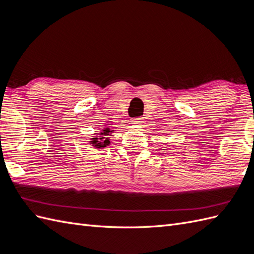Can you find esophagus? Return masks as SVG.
Wrapping results in <instances>:
<instances>
[{"label": "esophagus", "mask_w": 254, "mask_h": 254, "mask_svg": "<svg viewBox=\"0 0 254 254\" xmlns=\"http://www.w3.org/2000/svg\"><path fill=\"white\" fill-rule=\"evenodd\" d=\"M131 122L133 124H142L144 122V119L142 117H136V118L131 119Z\"/></svg>", "instance_id": "esophagus-1"}]
</instances>
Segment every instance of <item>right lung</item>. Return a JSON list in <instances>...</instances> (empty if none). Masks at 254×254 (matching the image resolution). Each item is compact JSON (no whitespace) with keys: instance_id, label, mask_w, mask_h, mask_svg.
<instances>
[{"instance_id":"right-lung-1","label":"right lung","mask_w":254,"mask_h":254,"mask_svg":"<svg viewBox=\"0 0 254 254\" xmlns=\"http://www.w3.org/2000/svg\"><path fill=\"white\" fill-rule=\"evenodd\" d=\"M104 131V133L102 134H109V132H110V128H106V130H102ZM100 139H98V137H94L93 138V141H90L91 143L94 144V146L96 147V148H101V147H106V145H109V143H110V141L108 138H105L104 139V137H99Z\"/></svg>"}]
</instances>
